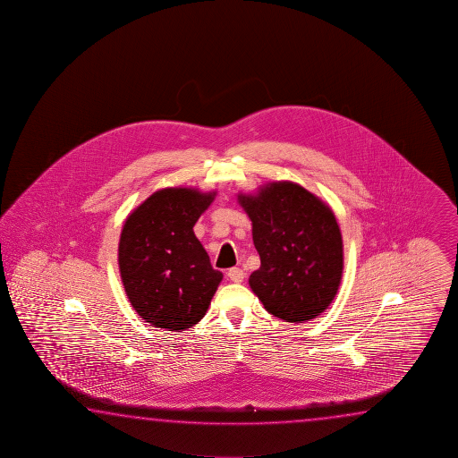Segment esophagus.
<instances>
[{"mask_svg":"<svg viewBox=\"0 0 458 458\" xmlns=\"http://www.w3.org/2000/svg\"><path fill=\"white\" fill-rule=\"evenodd\" d=\"M227 277L235 282V284H241L245 279V272L242 271L241 267H231L227 271Z\"/></svg>","mask_w":458,"mask_h":458,"instance_id":"1","label":"esophagus"}]
</instances>
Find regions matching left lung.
I'll list each match as a JSON object with an SVG mask.
<instances>
[{"mask_svg":"<svg viewBox=\"0 0 458 458\" xmlns=\"http://www.w3.org/2000/svg\"><path fill=\"white\" fill-rule=\"evenodd\" d=\"M251 219L261 266L249 284L266 310L285 322L318 318L334 301L343 274V241L334 211L290 181L239 194Z\"/></svg>","mask_w":458,"mask_h":458,"instance_id":"obj_1","label":"left lung"}]
</instances>
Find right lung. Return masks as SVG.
Segmentation results:
<instances>
[{"label":"right lung","instance_id":"right-lung-1","mask_svg":"<svg viewBox=\"0 0 458 458\" xmlns=\"http://www.w3.org/2000/svg\"><path fill=\"white\" fill-rule=\"evenodd\" d=\"M216 192L194 187L157 191L130 213L118 243L124 292L140 318L181 332L207 314L223 274L195 237L194 225Z\"/></svg>","mask_w":458,"mask_h":458}]
</instances>
